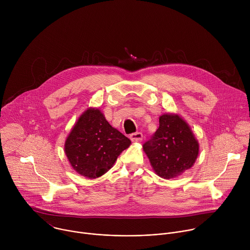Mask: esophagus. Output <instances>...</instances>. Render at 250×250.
Instances as JSON below:
<instances>
[{"mask_svg": "<svg viewBox=\"0 0 250 250\" xmlns=\"http://www.w3.org/2000/svg\"><path fill=\"white\" fill-rule=\"evenodd\" d=\"M142 137H144V135H142L141 132H133L129 135L130 140L133 142H140L142 140Z\"/></svg>", "mask_w": 250, "mask_h": 250, "instance_id": "34e87169", "label": "esophagus"}]
</instances>
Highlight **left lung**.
I'll return each instance as SVG.
<instances>
[{
	"instance_id": "8db88e82",
	"label": "left lung",
	"mask_w": 250,
	"mask_h": 250,
	"mask_svg": "<svg viewBox=\"0 0 250 250\" xmlns=\"http://www.w3.org/2000/svg\"><path fill=\"white\" fill-rule=\"evenodd\" d=\"M155 173L171 179L190 169L199 153V144L186 122L177 115H163L159 127L144 145Z\"/></svg>"
}]
</instances>
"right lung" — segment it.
I'll use <instances>...</instances> for the list:
<instances>
[{
  "label": "right lung",
  "mask_w": 250,
  "mask_h": 250,
  "mask_svg": "<svg viewBox=\"0 0 250 250\" xmlns=\"http://www.w3.org/2000/svg\"><path fill=\"white\" fill-rule=\"evenodd\" d=\"M130 144V140L106 122L98 109H89L68 135L65 153L74 170L94 179L109 171Z\"/></svg>",
  "instance_id": "right-lung-1"
}]
</instances>
